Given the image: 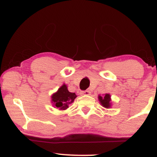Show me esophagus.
Returning <instances> with one entry per match:
<instances>
[{
    "mask_svg": "<svg viewBox=\"0 0 157 157\" xmlns=\"http://www.w3.org/2000/svg\"><path fill=\"white\" fill-rule=\"evenodd\" d=\"M90 91H89V90H86V91H85L82 92V94H85V95H90Z\"/></svg>",
    "mask_w": 157,
    "mask_h": 157,
    "instance_id": "1",
    "label": "esophagus"
}]
</instances>
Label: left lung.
Instances as JSON below:
<instances>
[{
    "label": "left lung",
    "mask_w": 157,
    "mask_h": 157,
    "mask_svg": "<svg viewBox=\"0 0 157 157\" xmlns=\"http://www.w3.org/2000/svg\"><path fill=\"white\" fill-rule=\"evenodd\" d=\"M98 100L102 107L105 109H110L111 107V99L109 94H105L103 96L98 95Z\"/></svg>",
    "instance_id": "8db88e82"
}]
</instances>
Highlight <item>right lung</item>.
Here are the masks:
<instances>
[{
    "instance_id": "add662e5",
    "label": "right lung",
    "mask_w": 157,
    "mask_h": 157,
    "mask_svg": "<svg viewBox=\"0 0 157 157\" xmlns=\"http://www.w3.org/2000/svg\"><path fill=\"white\" fill-rule=\"evenodd\" d=\"M76 97V94L68 91L67 86L63 83L51 96L52 105L60 111H64L68 109L70 104L75 101Z\"/></svg>"
}]
</instances>
